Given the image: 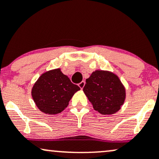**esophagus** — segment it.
<instances>
[{
  "instance_id": "34e87169",
  "label": "esophagus",
  "mask_w": 159,
  "mask_h": 159,
  "mask_svg": "<svg viewBox=\"0 0 159 159\" xmlns=\"http://www.w3.org/2000/svg\"><path fill=\"white\" fill-rule=\"evenodd\" d=\"M84 85H85V81H82L81 82V83L78 84V86H79V87L81 89V90L84 88Z\"/></svg>"
}]
</instances>
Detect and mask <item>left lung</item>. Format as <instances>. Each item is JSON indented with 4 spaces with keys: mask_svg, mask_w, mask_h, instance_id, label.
Returning a JSON list of instances; mask_svg holds the SVG:
<instances>
[{
    "mask_svg": "<svg viewBox=\"0 0 159 159\" xmlns=\"http://www.w3.org/2000/svg\"><path fill=\"white\" fill-rule=\"evenodd\" d=\"M83 91L94 110L104 115L117 112L125 98V89L120 78L108 71L93 72L86 80Z\"/></svg>",
    "mask_w": 159,
    "mask_h": 159,
    "instance_id": "left-lung-1",
    "label": "left lung"
}]
</instances>
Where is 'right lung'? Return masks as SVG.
Wrapping results in <instances>:
<instances>
[{"label":"right lung","mask_w":159,"mask_h":159,"mask_svg":"<svg viewBox=\"0 0 159 159\" xmlns=\"http://www.w3.org/2000/svg\"><path fill=\"white\" fill-rule=\"evenodd\" d=\"M80 90L71 82L61 69L45 72L38 78L32 88L33 99L42 112L57 114L68 106L73 95Z\"/></svg>","instance_id":"add662e5"}]
</instances>
